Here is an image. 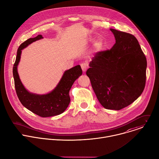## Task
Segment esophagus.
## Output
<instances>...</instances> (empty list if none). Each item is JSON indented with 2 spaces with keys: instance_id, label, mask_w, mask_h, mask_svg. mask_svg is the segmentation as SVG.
I'll return each instance as SVG.
<instances>
[{
  "instance_id": "34e87169",
  "label": "esophagus",
  "mask_w": 159,
  "mask_h": 159,
  "mask_svg": "<svg viewBox=\"0 0 159 159\" xmlns=\"http://www.w3.org/2000/svg\"><path fill=\"white\" fill-rule=\"evenodd\" d=\"M80 66H81V68L82 69V71L84 72H85L87 69V68H88V64L86 63H82Z\"/></svg>"
}]
</instances>
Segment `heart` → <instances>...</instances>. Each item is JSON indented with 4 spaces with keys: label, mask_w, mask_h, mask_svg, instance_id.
Listing matches in <instances>:
<instances>
[{
    "label": "heart",
    "mask_w": 159,
    "mask_h": 159,
    "mask_svg": "<svg viewBox=\"0 0 159 159\" xmlns=\"http://www.w3.org/2000/svg\"><path fill=\"white\" fill-rule=\"evenodd\" d=\"M95 47H96V48L98 50H100L101 48H102V43L101 40H98L96 43V44H95Z\"/></svg>",
    "instance_id": "obj_1"
}]
</instances>
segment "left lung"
<instances>
[{
  "label": "left lung",
  "mask_w": 159,
  "mask_h": 159,
  "mask_svg": "<svg viewBox=\"0 0 159 159\" xmlns=\"http://www.w3.org/2000/svg\"><path fill=\"white\" fill-rule=\"evenodd\" d=\"M110 30L116 43L110 50L95 55L86 74L101 104L107 109L120 110L143 93L147 59L133 35Z\"/></svg>",
  "instance_id": "1"
}]
</instances>
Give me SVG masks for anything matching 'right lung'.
Wrapping results in <instances>:
<instances>
[{
	"mask_svg": "<svg viewBox=\"0 0 159 159\" xmlns=\"http://www.w3.org/2000/svg\"><path fill=\"white\" fill-rule=\"evenodd\" d=\"M42 38L43 37L39 34L35 38L27 39L20 45L17 52L12 72L16 94L21 104L34 114L46 118L60 115L66 110L70 101V90L75 80L82 75V70L80 65L66 70L57 87L48 94L40 95L30 93L19 79L17 65L20 61L22 50L33 42Z\"/></svg>",
	"mask_w": 159,
	"mask_h": 159,
	"instance_id": "right-lung-1",
	"label": "right lung"
}]
</instances>
